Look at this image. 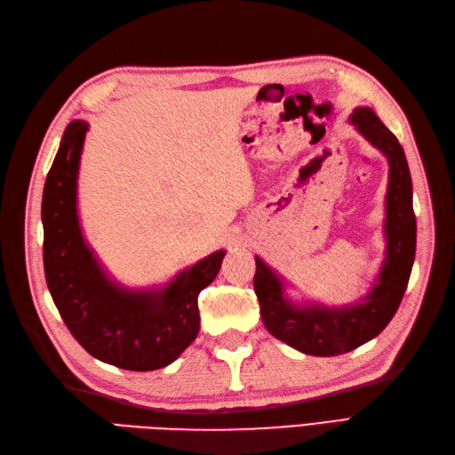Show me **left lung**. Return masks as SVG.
<instances>
[{
    "label": "left lung",
    "instance_id": "obj_1",
    "mask_svg": "<svg viewBox=\"0 0 455 455\" xmlns=\"http://www.w3.org/2000/svg\"><path fill=\"white\" fill-rule=\"evenodd\" d=\"M351 123L389 161L383 226L387 249L368 296L346 307L316 304L299 307L284 296V284L279 275L256 256L254 291L261 321L286 346L315 356L347 353L376 338L401 306L416 256V214L404 149L374 109L356 108Z\"/></svg>",
    "mask_w": 455,
    "mask_h": 455
}]
</instances>
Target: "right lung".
<instances>
[{
  "mask_svg": "<svg viewBox=\"0 0 455 455\" xmlns=\"http://www.w3.org/2000/svg\"><path fill=\"white\" fill-rule=\"evenodd\" d=\"M89 125L66 127L41 201L44 266L49 292L72 336L94 359L149 371L174 363L199 334L197 296L222 266L216 251L163 288L131 291L108 277L77 216V172Z\"/></svg>",
  "mask_w": 455,
  "mask_h": 455,
  "instance_id": "obj_1",
  "label": "right lung"
}]
</instances>
